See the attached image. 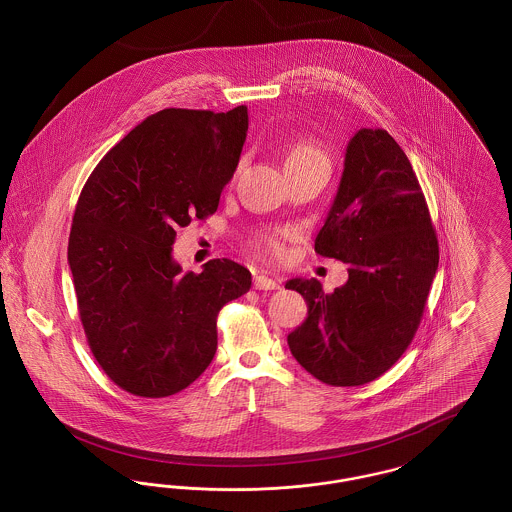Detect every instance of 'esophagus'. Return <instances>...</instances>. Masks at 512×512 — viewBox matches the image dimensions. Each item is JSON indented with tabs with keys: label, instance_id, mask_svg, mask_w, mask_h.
Here are the masks:
<instances>
[{
	"label": "esophagus",
	"instance_id": "34e87169",
	"mask_svg": "<svg viewBox=\"0 0 512 512\" xmlns=\"http://www.w3.org/2000/svg\"><path fill=\"white\" fill-rule=\"evenodd\" d=\"M253 286H255V290H278V288H280V284H278L274 278L267 276V274L255 276Z\"/></svg>",
	"mask_w": 512,
	"mask_h": 512
}]
</instances>
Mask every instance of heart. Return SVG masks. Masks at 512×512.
I'll return each mask as SVG.
<instances>
[{
    "mask_svg": "<svg viewBox=\"0 0 512 512\" xmlns=\"http://www.w3.org/2000/svg\"><path fill=\"white\" fill-rule=\"evenodd\" d=\"M301 161H324V163H328L326 155L318 147L309 144V142L295 144V146L290 147V151L286 155V165L301 163ZM261 249L270 257H274V259H282L286 255V245H284L282 236H270L267 240H263Z\"/></svg>",
    "mask_w": 512,
    "mask_h": 512,
    "instance_id": "1",
    "label": "heart"
}]
</instances>
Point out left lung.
I'll use <instances>...</instances> for the list:
<instances>
[{
    "mask_svg": "<svg viewBox=\"0 0 512 512\" xmlns=\"http://www.w3.org/2000/svg\"><path fill=\"white\" fill-rule=\"evenodd\" d=\"M315 251L347 265V282L324 293L292 278L309 315L288 336L295 361L330 386H363L413 341L439 263L428 205L411 161L384 128L347 144L338 194Z\"/></svg>",
    "mask_w": 512,
    "mask_h": 512,
    "instance_id": "8db88e82",
    "label": "left lung"
}]
</instances>
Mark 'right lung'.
I'll return each instance as SVG.
<instances>
[{
    "label": "right lung",
    "instance_id": "obj_1",
    "mask_svg": "<svg viewBox=\"0 0 512 512\" xmlns=\"http://www.w3.org/2000/svg\"><path fill=\"white\" fill-rule=\"evenodd\" d=\"M247 107L163 109L128 132L82 188L69 236L78 313L103 372L124 391L169 397L217 351L220 309L251 272L213 259L199 274L172 259L176 228L219 207L240 163Z\"/></svg>",
    "mask_w": 512,
    "mask_h": 512
}]
</instances>
